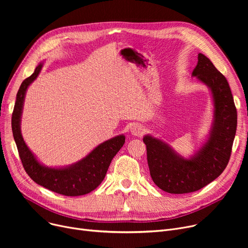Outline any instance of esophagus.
I'll return each instance as SVG.
<instances>
[{
	"mask_svg": "<svg viewBox=\"0 0 248 248\" xmlns=\"http://www.w3.org/2000/svg\"><path fill=\"white\" fill-rule=\"evenodd\" d=\"M131 134L133 135V136H135V137H140V136H142L144 135V133H145V128H144V126H142L141 124H134L132 127H131Z\"/></svg>",
	"mask_w": 248,
	"mask_h": 248,
	"instance_id": "obj_1",
	"label": "esophagus"
}]
</instances>
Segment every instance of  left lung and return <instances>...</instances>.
<instances>
[{"mask_svg":"<svg viewBox=\"0 0 248 248\" xmlns=\"http://www.w3.org/2000/svg\"><path fill=\"white\" fill-rule=\"evenodd\" d=\"M210 91L213 119L210 131L188 158L153 135L144 136L150 174L154 183L171 194L197 191L219 177L226 168L236 133L237 111L226 78L202 53L192 72Z\"/></svg>","mask_w":248,"mask_h":248,"instance_id":"left-lung-1","label":"left lung"}]
</instances>
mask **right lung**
Returning a JSON list of instances; mask_svg holds the SVG:
<instances>
[{"label":"right lung","instance_id":"right-lung-1","mask_svg":"<svg viewBox=\"0 0 248 248\" xmlns=\"http://www.w3.org/2000/svg\"><path fill=\"white\" fill-rule=\"evenodd\" d=\"M44 62H40L34 73L22 82L17 93L12 114V131L26 173L30 178L50 191L65 196H81L99 186L107 175L114 155L125 141L124 135L115 136L97 145L84 158L71 165L49 167L41 163L26 144L21 132V119L26 93L30 84L40 74Z\"/></svg>","mask_w":248,"mask_h":248}]
</instances>
